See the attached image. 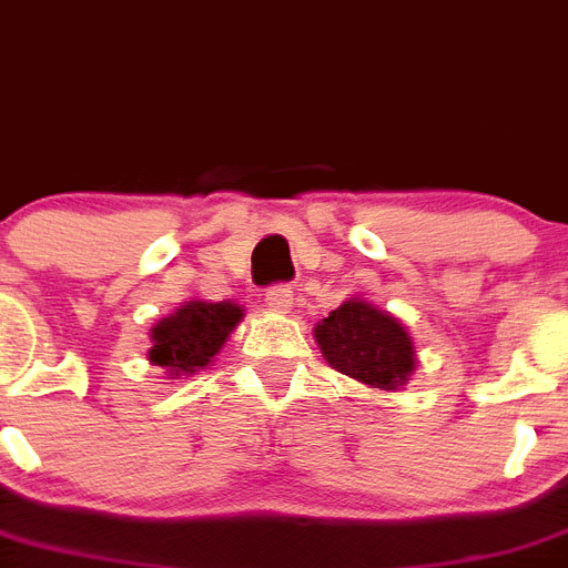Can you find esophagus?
<instances>
[{
  "instance_id": "esophagus-1",
  "label": "esophagus",
  "mask_w": 568,
  "mask_h": 568,
  "mask_svg": "<svg viewBox=\"0 0 568 568\" xmlns=\"http://www.w3.org/2000/svg\"><path fill=\"white\" fill-rule=\"evenodd\" d=\"M291 305H294V291L291 285H272L266 291V308L274 314H288Z\"/></svg>"
}]
</instances>
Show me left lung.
Returning a JSON list of instances; mask_svg holds the SVG:
<instances>
[{
    "label": "left lung",
    "instance_id": "obj_1",
    "mask_svg": "<svg viewBox=\"0 0 568 568\" xmlns=\"http://www.w3.org/2000/svg\"><path fill=\"white\" fill-rule=\"evenodd\" d=\"M314 338L333 369L375 389H397L415 373V344L406 327L362 296L331 311L314 327Z\"/></svg>",
    "mask_w": 568,
    "mask_h": 568
}]
</instances>
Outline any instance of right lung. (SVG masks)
<instances>
[{
	"label": "right lung",
	"instance_id": "obj_1",
	"mask_svg": "<svg viewBox=\"0 0 568 568\" xmlns=\"http://www.w3.org/2000/svg\"><path fill=\"white\" fill-rule=\"evenodd\" d=\"M243 320V308L235 302H184L176 314L164 316L151 327L148 362L164 373L195 375L219 356L230 333Z\"/></svg>",
	"mask_w": 568,
	"mask_h": 568
}]
</instances>
